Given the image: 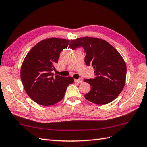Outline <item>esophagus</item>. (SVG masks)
Wrapping results in <instances>:
<instances>
[{
	"mask_svg": "<svg viewBox=\"0 0 147 147\" xmlns=\"http://www.w3.org/2000/svg\"><path fill=\"white\" fill-rule=\"evenodd\" d=\"M74 81L76 82V83H81L82 81H83V80H82L81 78H80V79H78V80H74Z\"/></svg>",
	"mask_w": 147,
	"mask_h": 147,
	"instance_id": "34e87169",
	"label": "esophagus"
}]
</instances>
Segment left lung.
Listing matches in <instances>:
<instances>
[{
	"label": "left lung",
	"instance_id": "8db88e82",
	"mask_svg": "<svg viewBox=\"0 0 147 147\" xmlns=\"http://www.w3.org/2000/svg\"><path fill=\"white\" fill-rule=\"evenodd\" d=\"M71 49L83 47L86 55L84 62L94 68L95 77L85 79L91 91L84 95L91 103L105 105L113 101L123 89L127 66L123 58L113 46L105 40L84 37L71 40Z\"/></svg>",
	"mask_w": 147,
	"mask_h": 147
}]
</instances>
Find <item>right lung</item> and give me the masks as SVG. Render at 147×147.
<instances>
[{
	"label": "right lung",
	"instance_id": "right-lung-1",
	"mask_svg": "<svg viewBox=\"0 0 147 147\" xmlns=\"http://www.w3.org/2000/svg\"><path fill=\"white\" fill-rule=\"evenodd\" d=\"M69 40L49 38L37 43L24 60L20 78L27 95L36 103L49 106L64 98L72 77H63L52 73L58 63L60 53L66 48Z\"/></svg>",
	"mask_w": 147,
	"mask_h": 147
}]
</instances>
